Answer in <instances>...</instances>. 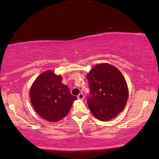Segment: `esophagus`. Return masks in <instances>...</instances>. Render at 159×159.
Returning <instances> with one entry per match:
<instances>
[{
    "label": "esophagus",
    "instance_id": "obj_1",
    "mask_svg": "<svg viewBox=\"0 0 159 159\" xmlns=\"http://www.w3.org/2000/svg\"><path fill=\"white\" fill-rule=\"evenodd\" d=\"M78 99H80V100H83L84 99V95H83V93H80L79 95H78Z\"/></svg>",
    "mask_w": 159,
    "mask_h": 159
}]
</instances>
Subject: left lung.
I'll use <instances>...</instances> for the list:
<instances>
[{
  "mask_svg": "<svg viewBox=\"0 0 159 159\" xmlns=\"http://www.w3.org/2000/svg\"><path fill=\"white\" fill-rule=\"evenodd\" d=\"M90 92L88 107L101 121H108L119 115L127 102L129 89L117 68L108 63L95 65L87 74Z\"/></svg>",
  "mask_w": 159,
  "mask_h": 159,
  "instance_id": "left-lung-1",
  "label": "left lung"
}]
</instances>
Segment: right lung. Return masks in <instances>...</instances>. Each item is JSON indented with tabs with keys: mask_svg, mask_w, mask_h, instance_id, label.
Wrapping results in <instances>:
<instances>
[{
	"mask_svg": "<svg viewBox=\"0 0 159 159\" xmlns=\"http://www.w3.org/2000/svg\"><path fill=\"white\" fill-rule=\"evenodd\" d=\"M62 78L51 70L43 72L30 89L32 105L43 119L56 122L68 114L72 103L77 99L71 94Z\"/></svg>",
	"mask_w": 159,
	"mask_h": 159,
	"instance_id": "right-lung-1",
	"label": "right lung"
}]
</instances>
